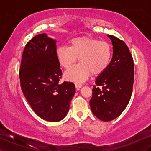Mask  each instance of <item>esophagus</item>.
<instances>
[{"label":"esophagus","instance_id":"obj_1","mask_svg":"<svg viewBox=\"0 0 151 151\" xmlns=\"http://www.w3.org/2000/svg\"><path fill=\"white\" fill-rule=\"evenodd\" d=\"M82 86V84H80V83H76L75 84V87L77 88V89H79Z\"/></svg>","mask_w":151,"mask_h":151}]
</instances>
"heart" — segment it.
<instances>
[{"label":"heart","instance_id":"1","mask_svg":"<svg viewBox=\"0 0 151 151\" xmlns=\"http://www.w3.org/2000/svg\"><path fill=\"white\" fill-rule=\"evenodd\" d=\"M56 54L60 65L65 69L70 68L78 58L79 64L67 70L65 77L69 81L81 82L90 73L98 75L106 70L111 60L112 49L106 41L84 37L72 39L70 47H59Z\"/></svg>","mask_w":151,"mask_h":151}]
</instances>
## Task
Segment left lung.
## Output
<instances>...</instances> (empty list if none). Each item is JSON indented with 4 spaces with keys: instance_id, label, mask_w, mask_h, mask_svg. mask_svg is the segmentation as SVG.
Masks as SVG:
<instances>
[{
    "instance_id": "1",
    "label": "left lung",
    "mask_w": 151,
    "mask_h": 151,
    "mask_svg": "<svg viewBox=\"0 0 151 151\" xmlns=\"http://www.w3.org/2000/svg\"><path fill=\"white\" fill-rule=\"evenodd\" d=\"M107 36L113 45V57L106 70L96 78L89 101L92 113L104 121L114 120L126 108L134 80V64L128 46L115 36Z\"/></svg>"
}]
</instances>
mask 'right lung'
Instances as JSON below:
<instances>
[{
	"mask_svg": "<svg viewBox=\"0 0 151 151\" xmlns=\"http://www.w3.org/2000/svg\"><path fill=\"white\" fill-rule=\"evenodd\" d=\"M56 41L45 33L26 44L19 70L20 86L38 116L56 122L65 117L75 93L72 82L60 84L62 72L57 58Z\"/></svg>",
	"mask_w": 151,
	"mask_h": 151,
	"instance_id": "obj_1",
	"label": "right lung"
}]
</instances>
